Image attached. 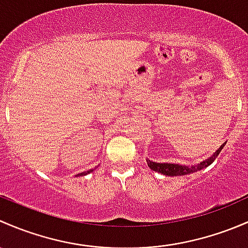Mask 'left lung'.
<instances>
[{"label": "left lung", "instance_id": "obj_1", "mask_svg": "<svg viewBox=\"0 0 248 248\" xmlns=\"http://www.w3.org/2000/svg\"><path fill=\"white\" fill-rule=\"evenodd\" d=\"M226 145V142L211 155L209 159L204 160L201 163L195 166H186V165H179V163H160V162H154L152 160L147 159V163H148V167L152 168L153 170L155 172H159L162 173L163 175H168V177H177V175H185V174H190V173H195L198 172V170H203V168L208 167L210 166L211 163L215 161L216 157L218 156V154L221 153L222 148Z\"/></svg>", "mask_w": 248, "mask_h": 248}]
</instances>
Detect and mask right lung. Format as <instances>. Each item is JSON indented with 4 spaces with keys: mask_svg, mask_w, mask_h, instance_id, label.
Returning <instances> with one entry per match:
<instances>
[{
    "mask_svg": "<svg viewBox=\"0 0 248 248\" xmlns=\"http://www.w3.org/2000/svg\"><path fill=\"white\" fill-rule=\"evenodd\" d=\"M92 170H87V172L80 173V174H78V175H86V174H88V173H91V172H92Z\"/></svg>",
    "mask_w": 248,
    "mask_h": 248,
    "instance_id": "obj_1",
    "label": "right lung"
}]
</instances>
